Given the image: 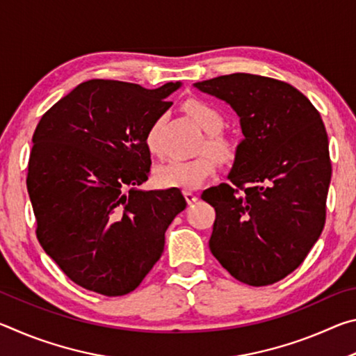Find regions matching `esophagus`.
I'll use <instances>...</instances> for the list:
<instances>
[{
    "mask_svg": "<svg viewBox=\"0 0 356 356\" xmlns=\"http://www.w3.org/2000/svg\"><path fill=\"white\" fill-rule=\"evenodd\" d=\"M184 196H185V200H186V202H188V204H193V202L197 201L196 193H193L190 190H184Z\"/></svg>",
    "mask_w": 356,
    "mask_h": 356,
    "instance_id": "1",
    "label": "esophagus"
}]
</instances>
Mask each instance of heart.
I'll list each match as a JSON object with an SVG mask.
<instances>
[{
    "instance_id": "heart-1",
    "label": "heart",
    "mask_w": 356,
    "mask_h": 356,
    "mask_svg": "<svg viewBox=\"0 0 356 356\" xmlns=\"http://www.w3.org/2000/svg\"><path fill=\"white\" fill-rule=\"evenodd\" d=\"M184 110L195 120L197 127L204 134H207L206 138H204L201 150L212 154L218 163H231L236 159V144L220 134L222 127H225L222 114L213 105L197 99L185 102ZM144 141H146V147L150 154L159 155L161 152L160 120H155L150 125ZM211 157L204 154L190 160L166 161V163L160 165L155 170V184L163 186V188H197L215 172V161Z\"/></svg>"
}]
</instances>
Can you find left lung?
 Here are the masks:
<instances>
[{
    "label": "left lung",
    "instance_id": "8db88e82",
    "mask_svg": "<svg viewBox=\"0 0 356 356\" xmlns=\"http://www.w3.org/2000/svg\"><path fill=\"white\" fill-rule=\"evenodd\" d=\"M195 86L231 105L245 136L231 182L202 191L216 213L210 251L240 282L273 284L305 261L325 226L331 160L321 113L268 76L231 74Z\"/></svg>",
    "mask_w": 356,
    "mask_h": 356
}]
</instances>
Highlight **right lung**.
<instances>
[{
  "mask_svg": "<svg viewBox=\"0 0 356 356\" xmlns=\"http://www.w3.org/2000/svg\"><path fill=\"white\" fill-rule=\"evenodd\" d=\"M180 83L146 89L84 81L56 102L33 135L26 186L35 236L75 284L106 297L141 284L186 207L179 188L143 191L150 172L146 134Z\"/></svg>",
  "mask_w": 356,
  "mask_h": 356,
  "instance_id": "add662e5",
  "label": "right lung"
}]
</instances>
